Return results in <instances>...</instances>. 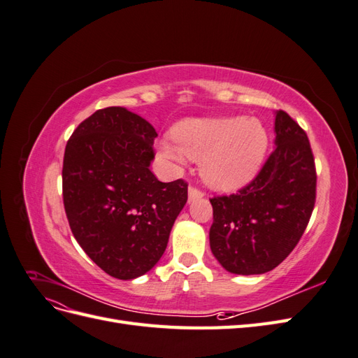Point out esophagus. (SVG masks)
Instances as JSON below:
<instances>
[{
    "instance_id": "1",
    "label": "esophagus",
    "mask_w": 358,
    "mask_h": 358,
    "mask_svg": "<svg viewBox=\"0 0 358 358\" xmlns=\"http://www.w3.org/2000/svg\"><path fill=\"white\" fill-rule=\"evenodd\" d=\"M204 196V192L203 191H200L199 188H196V187H189V189H188V197H189V201H192V200H197V199H201Z\"/></svg>"
}]
</instances>
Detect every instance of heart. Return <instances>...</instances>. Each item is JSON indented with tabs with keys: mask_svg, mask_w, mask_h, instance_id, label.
<instances>
[{
	"mask_svg": "<svg viewBox=\"0 0 358 358\" xmlns=\"http://www.w3.org/2000/svg\"><path fill=\"white\" fill-rule=\"evenodd\" d=\"M176 146L162 145V154L173 161L201 159L200 169L210 187L237 189L262 167L268 145L263 124L254 117L187 119L173 129Z\"/></svg>",
	"mask_w": 358,
	"mask_h": 358,
	"instance_id": "obj_1",
	"label": "heart"
}]
</instances>
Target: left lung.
Returning <instances> with one entry per match:
<instances>
[{
	"label": "left lung",
	"instance_id": "obj_1",
	"mask_svg": "<svg viewBox=\"0 0 358 358\" xmlns=\"http://www.w3.org/2000/svg\"><path fill=\"white\" fill-rule=\"evenodd\" d=\"M275 133L276 146L258 175L236 194L210 199V249L230 273L262 275L279 266L315 206V159L305 129L278 110Z\"/></svg>",
	"mask_w": 358,
	"mask_h": 358
}]
</instances>
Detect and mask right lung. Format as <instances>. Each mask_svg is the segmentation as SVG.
I'll return each instance as SVG.
<instances>
[{
  "label": "right lung",
  "instance_id": "obj_1",
  "mask_svg": "<svg viewBox=\"0 0 358 358\" xmlns=\"http://www.w3.org/2000/svg\"><path fill=\"white\" fill-rule=\"evenodd\" d=\"M155 128L124 107L86 117L69 138L62 199L74 239L107 275L134 279L164 254L188 200L183 179L159 182L149 170Z\"/></svg>",
  "mask_w": 358,
  "mask_h": 358
}]
</instances>
